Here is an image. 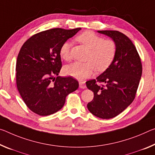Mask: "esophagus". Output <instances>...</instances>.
I'll use <instances>...</instances> for the list:
<instances>
[{"mask_svg":"<svg viewBox=\"0 0 155 155\" xmlns=\"http://www.w3.org/2000/svg\"><path fill=\"white\" fill-rule=\"evenodd\" d=\"M79 87L81 88V89H84V88L86 87L85 82V81H79Z\"/></svg>","mask_w":155,"mask_h":155,"instance_id":"esophagus-1","label":"esophagus"}]
</instances>
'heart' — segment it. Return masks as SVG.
Segmentation results:
<instances>
[{
    "label": "heart",
    "instance_id": "heart-1",
    "mask_svg": "<svg viewBox=\"0 0 155 155\" xmlns=\"http://www.w3.org/2000/svg\"><path fill=\"white\" fill-rule=\"evenodd\" d=\"M77 40L89 49L87 62H75L65 66L64 72L67 75L83 80L90 77L97 70L103 72L110 67L117 54V45L114 41L105 39L90 31H85L77 37ZM71 44L65 41L61 45L59 54L65 61H70Z\"/></svg>",
    "mask_w": 155,
    "mask_h": 155
}]
</instances>
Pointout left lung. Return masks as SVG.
I'll return each instance as SVG.
<instances>
[{
    "label": "left lung",
    "mask_w": 155,
    "mask_h": 155,
    "mask_svg": "<svg viewBox=\"0 0 155 155\" xmlns=\"http://www.w3.org/2000/svg\"><path fill=\"white\" fill-rule=\"evenodd\" d=\"M98 32L110 36L117 45V54L110 67L96 79L86 82L94 92L87 105L89 111L107 119L121 113L133 101L142 74V64L136 48L127 36L119 31Z\"/></svg>",
    "instance_id": "obj_1"
}]
</instances>
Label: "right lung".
<instances>
[{"label":"right lung","instance_id":"obj_1","mask_svg":"<svg viewBox=\"0 0 155 155\" xmlns=\"http://www.w3.org/2000/svg\"><path fill=\"white\" fill-rule=\"evenodd\" d=\"M79 30L48 29L31 36L22 45L16 65V86L25 104L35 114L48 116L58 111L66 97L78 89L74 78L58 75L62 68L61 46Z\"/></svg>","mask_w":155,"mask_h":155}]
</instances>
